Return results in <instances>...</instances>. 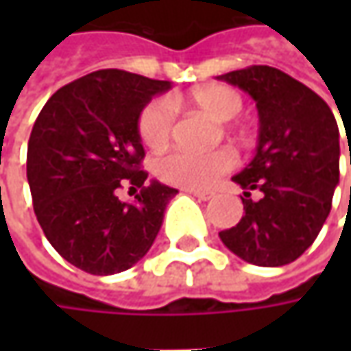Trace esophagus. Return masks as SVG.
Masks as SVG:
<instances>
[{
	"mask_svg": "<svg viewBox=\"0 0 351 351\" xmlns=\"http://www.w3.org/2000/svg\"><path fill=\"white\" fill-rule=\"evenodd\" d=\"M189 193L195 195L197 199H201V201H209L213 197V191H203V189H189Z\"/></svg>",
	"mask_w": 351,
	"mask_h": 351,
	"instance_id": "1",
	"label": "esophagus"
}]
</instances>
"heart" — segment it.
I'll return each instance as SVG.
<instances>
[{"instance_id":"1","label":"heart","mask_w":351,"mask_h":351,"mask_svg":"<svg viewBox=\"0 0 351 351\" xmlns=\"http://www.w3.org/2000/svg\"><path fill=\"white\" fill-rule=\"evenodd\" d=\"M187 101L193 107L201 109L217 121H230L240 115L242 111V97L228 86H201L195 88ZM171 105L166 99H154L142 109L138 117V134L141 141L148 148H162L171 132ZM234 168V156L228 150H215V152H187V150H173L169 154L158 158L154 164L156 176L162 182L187 187V189H203L215 183L217 178Z\"/></svg>"}]
</instances>
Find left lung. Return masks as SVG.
<instances>
[{
    "mask_svg": "<svg viewBox=\"0 0 351 351\" xmlns=\"http://www.w3.org/2000/svg\"><path fill=\"white\" fill-rule=\"evenodd\" d=\"M219 80L246 91L260 117L256 156L232 178L244 189V215L219 236L254 265L295 262L320 232L340 182L336 119L313 89L271 66H250Z\"/></svg>",
    "mask_w": 351,
    "mask_h": 351,
    "instance_id": "8db88e82",
    "label": "left lung"
}]
</instances>
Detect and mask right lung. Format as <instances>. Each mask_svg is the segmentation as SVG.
<instances>
[{"label": "right lung", "instance_id": "add662e5", "mask_svg": "<svg viewBox=\"0 0 351 351\" xmlns=\"http://www.w3.org/2000/svg\"><path fill=\"white\" fill-rule=\"evenodd\" d=\"M171 88L125 70H97L60 88L38 113L27 148L36 221L66 262L93 276L125 271L146 256L178 189L141 169L138 117ZM141 189L134 204L116 197Z\"/></svg>", "mask_w": 351, "mask_h": 351}]
</instances>
